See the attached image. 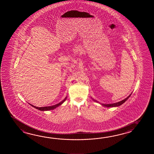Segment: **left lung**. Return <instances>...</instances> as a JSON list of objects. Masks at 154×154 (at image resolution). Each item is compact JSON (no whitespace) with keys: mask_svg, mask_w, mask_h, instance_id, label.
Instances as JSON below:
<instances>
[{"mask_svg":"<svg viewBox=\"0 0 154 154\" xmlns=\"http://www.w3.org/2000/svg\"><path fill=\"white\" fill-rule=\"evenodd\" d=\"M131 94L130 95H129L127 98H125V99H124V100H122L121 101L118 102H116V103H110V104H104V103H101L98 102V101H96V100H95L94 99H93L92 97L91 98L93 100V101L96 102H97V103H99L100 104H101V105L102 106H103L107 107H118V106H121V105H122V104H123V103H125V102L126 101L128 100V98H129V97L131 96Z\"/></svg>","mask_w":154,"mask_h":154,"instance_id":"left-lung-1","label":"left lung"}]
</instances>
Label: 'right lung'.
Returning a JSON list of instances; mask_svg holds the SVG:
<instances>
[{"label": "right lung", "instance_id": "right-lung-1", "mask_svg": "<svg viewBox=\"0 0 154 154\" xmlns=\"http://www.w3.org/2000/svg\"><path fill=\"white\" fill-rule=\"evenodd\" d=\"M66 97H67V96H66L65 98H64L63 101L60 102H59V103H57V104H56V105H53V106H47V107H36V106H33V105H31V104H29H29L31 105V106H32V107H33L34 108H36V109H38L39 111H49V110H52V109H55V108H57V107H58L59 106L62 105L63 103V102L65 101L66 100Z\"/></svg>", "mask_w": 154, "mask_h": 154}]
</instances>
